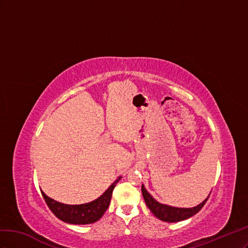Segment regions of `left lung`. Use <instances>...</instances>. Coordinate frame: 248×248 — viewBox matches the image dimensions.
<instances>
[{"label": "left lung", "instance_id": "1", "mask_svg": "<svg viewBox=\"0 0 248 248\" xmlns=\"http://www.w3.org/2000/svg\"><path fill=\"white\" fill-rule=\"evenodd\" d=\"M141 191H142L143 199H144V202L146 203V206L148 207V209L151 210V212L155 217L159 218L160 220L165 221V222H178V221L185 220V219L192 217L204 206V203L207 202L209 196L211 194L210 193L207 199L204 200L202 202H201L200 204H197L196 207L178 208V207L168 206V204L161 203V202L155 201L154 197L147 192V190L145 189L143 184H142V186H141Z\"/></svg>", "mask_w": 248, "mask_h": 248}]
</instances>
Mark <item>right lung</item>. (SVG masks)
<instances>
[{
	"mask_svg": "<svg viewBox=\"0 0 248 248\" xmlns=\"http://www.w3.org/2000/svg\"><path fill=\"white\" fill-rule=\"evenodd\" d=\"M120 179H122V176H118L111 184V186H109V188L96 200L82 204L62 203L48 197L44 191H41V194L44 196L49 210L60 220L70 224H90L97 221L104 215L106 210L108 209L113 189Z\"/></svg>",
	"mask_w": 248,
	"mask_h": 248,
	"instance_id": "1",
	"label": "right lung"
}]
</instances>
